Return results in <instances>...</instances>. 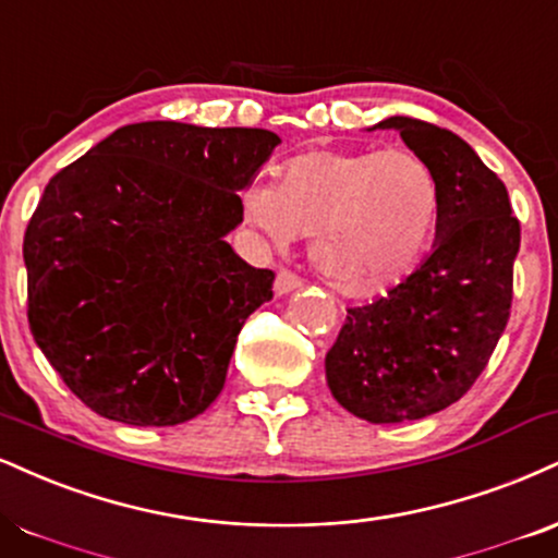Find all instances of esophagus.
Wrapping results in <instances>:
<instances>
[{
	"instance_id": "34e87169",
	"label": "esophagus",
	"mask_w": 558,
	"mask_h": 558,
	"mask_svg": "<svg viewBox=\"0 0 558 558\" xmlns=\"http://www.w3.org/2000/svg\"><path fill=\"white\" fill-rule=\"evenodd\" d=\"M296 288H301V278L296 272H291V270L278 272V278H275V293H278V296L296 291Z\"/></svg>"
}]
</instances>
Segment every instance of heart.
Instances as JSON below:
<instances>
[{"instance_id":"1","label":"heart","mask_w":558,"mask_h":558,"mask_svg":"<svg viewBox=\"0 0 558 558\" xmlns=\"http://www.w3.org/2000/svg\"><path fill=\"white\" fill-rule=\"evenodd\" d=\"M441 181L411 150H314L280 169L278 186L244 192L246 220L275 246L312 241L325 283L348 299H379L432 252Z\"/></svg>"}]
</instances>
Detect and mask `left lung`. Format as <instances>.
<instances>
[{
	"label": "left lung",
	"mask_w": 558,
	"mask_h": 558,
	"mask_svg": "<svg viewBox=\"0 0 558 558\" xmlns=\"http://www.w3.org/2000/svg\"><path fill=\"white\" fill-rule=\"evenodd\" d=\"M398 130L441 181L436 246L405 283L348 319L327 351L332 398L368 424L426 418L458 402L492 359L512 308L520 220L505 181L458 134L411 117Z\"/></svg>",
	"instance_id": "1"
}]
</instances>
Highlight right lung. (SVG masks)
<instances>
[{
    "mask_svg": "<svg viewBox=\"0 0 558 558\" xmlns=\"http://www.w3.org/2000/svg\"><path fill=\"white\" fill-rule=\"evenodd\" d=\"M280 137L246 126L140 122L53 173L25 228L28 325L90 411L177 426L210 408L272 270L226 233L239 190Z\"/></svg>",
    "mask_w": 558,
    "mask_h": 558,
    "instance_id": "right-lung-1",
    "label": "right lung"
}]
</instances>
